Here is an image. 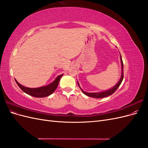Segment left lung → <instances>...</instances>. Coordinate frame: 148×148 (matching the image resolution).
<instances>
[{
  "label": "left lung",
  "mask_w": 148,
  "mask_h": 148,
  "mask_svg": "<svg viewBox=\"0 0 148 148\" xmlns=\"http://www.w3.org/2000/svg\"><path fill=\"white\" fill-rule=\"evenodd\" d=\"M120 59H121V64H122V77H121L119 82H118V83L115 85L114 87H113L112 88H111L109 90H107L106 91H104V92H84L83 91L82 88H80L79 83L78 82V84L79 87L80 88V89H82V92L85 95H86L89 97H95V98H102V97H107L111 95H112L113 93H114L116 90L118 89V88L119 87V86L120 85V84L122 83V81H123V61H122V57H121L120 56Z\"/></svg>",
  "instance_id": "left-lung-1"
}]
</instances>
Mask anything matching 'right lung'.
Returning <instances> with one entry per match:
<instances>
[{
  "instance_id": "add662e5",
  "label": "right lung",
  "mask_w": 148,
  "mask_h": 148,
  "mask_svg": "<svg viewBox=\"0 0 148 148\" xmlns=\"http://www.w3.org/2000/svg\"><path fill=\"white\" fill-rule=\"evenodd\" d=\"M62 75H63L58 76L54 81L50 84L47 85V86L37 88H29L27 87H25L23 86H22L21 84H20L15 79L16 84H18V86L21 90L25 93L28 94V95L31 96L36 97H44L51 95V94L54 92L58 86V84H59L60 79L62 77Z\"/></svg>"
}]
</instances>
